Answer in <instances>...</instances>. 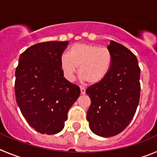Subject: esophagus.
<instances>
[{
  "instance_id": "1",
  "label": "esophagus",
  "mask_w": 157,
  "mask_h": 157,
  "mask_svg": "<svg viewBox=\"0 0 157 157\" xmlns=\"http://www.w3.org/2000/svg\"><path fill=\"white\" fill-rule=\"evenodd\" d=\"M85 91H86V89L83 87H80V93L82 94H85Z\"/></svg>"
}]
</instances>
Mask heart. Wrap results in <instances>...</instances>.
<instances>
[{
  "label": "heart",
  "instance_id": "obj_1",
  "mask_svg": "<svg viewBox=\"0 0 157 157\" xmlns=\"http://www.w3.org/2000/svg\"><path fill=\"white\" fill-rule=\"evenodd\" d=\"M112 64L113 55L109 49L92 44H74L69 49L68 56L63 55L60 59L61 69L67 80H73L79 67L80 78L91 84L104 80Z\"/></svg>",
  "mask_w": 157,
  "mask_h": 157
}]
</instances>
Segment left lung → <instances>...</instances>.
I'll return each mask as SVG.
<instances>
[{
    "label": "left lung",
    "mask_w": 157,
    "mask_h": 157,
    "mask_svg": "<svg viewBox=\"0 0 157 157\" xmlns=\"http://www.w3.org/2000/svg\"><path fill=\"white\" fill-rule=\"evenodd\" d=\"M112 67L103 80L86 90L91 99L87 113L89 128L101 137L122 132L133 119L140 98V68L136 56L111 40Z\"/></svg>",
    "instance_id": "1"
}]
</instances>
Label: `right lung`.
<instances>
[{
  "instance_id": "1",
  "label": "right lung",
  "mask_w": 157,
  "mask_h": 157,
  "mask_svg": "<svg viewBox=\"0 0 157 157\" xmlns=\"http://www.w3.org/2000/svg\"><path fill=\"white\" fill-rule=\"evenodd\" d=\"M69 41H48L20 55L15 70L17 104L29 126L46 135L62 131L80 87L63 76L60 59Z\"/></svg>"
}]
</instances>
